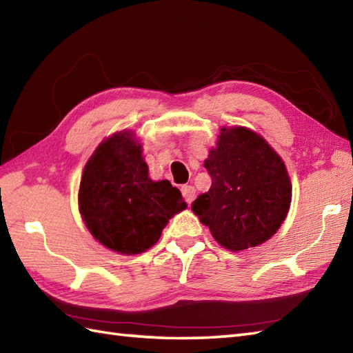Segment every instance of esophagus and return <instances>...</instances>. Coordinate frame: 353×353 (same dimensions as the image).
Returning a JSON list of instances; mask_svg holds the SVG:
<instances>
[{"label":"esophagus","mask_w":353,"mask_h":353,"mask_svg":"<svg viewBox=\"0 0 353 353\" xmlns=\"http://www.w3.org/2000/svg\"><path fill=\"white\" fill-rule=\"evenodd\" d=\"M182 194H183V198H185V201L188 204H191L194 201V198H195V189H194V186H191V185L182 186Z\"/></svg>","instance_id":"obj_1"}]
</instances>
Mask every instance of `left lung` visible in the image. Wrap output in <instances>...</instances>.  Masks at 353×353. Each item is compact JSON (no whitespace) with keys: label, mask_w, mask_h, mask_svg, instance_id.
Returning <instances> with one entry per match:
<instances>
[{"label":"left lung","mask_w":353,"mask_h":353,"mask_svg":"<svg viewBox=\"0 0 353 353\" xmlns=\"http://www.w3.org/2000/svg\"><path fill=\"white\" fill-rule=\"evenodd\" d=\"M212 186L192 203V212L216 241L239 252L259 246L285 221L292 189L277 153L250 130H222L204 162Z\"/></svg>","instance_id":"obj_1"}]
</instances>
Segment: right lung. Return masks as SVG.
I'll return each mask as SVG.
<instances>
[{
    "mask_svg": "<svg viewBox=\"0 0 353 353\" xmlns=\"http://www.w3.org/2000/svg\"><path fill=\"white\" fill-rule=\"evenodd\" d=\"M79 209L90 234L125 255L141 254L159 240L168 219L186 209L168 180L152 182L141 146L119 132L101 143L83 170Z\"/></svg>",
    "mask_w": 353,
    "mask_h": 353,
    "instance_id": "add662e5",
    "label": "right lung"
}]
</instances>
